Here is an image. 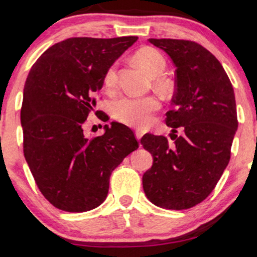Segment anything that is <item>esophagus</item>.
Returning <instances> with one entry per match:
<instances>
[{"label":"esophagus","instance_id":"34e87169","mask_svg":"<svg viewBox=\"0 0 257 257\" xmlns=\"http://www.w3.org/2000/svg\"><path fill=\"white\" fill-rule=\"evenodd\" d=\"M135 137H137L138 140H140L141 137H143V133L139 132V131H137V132H135Z\"/></svg>","mask_w":257,"mask_h":257}]
</instances>
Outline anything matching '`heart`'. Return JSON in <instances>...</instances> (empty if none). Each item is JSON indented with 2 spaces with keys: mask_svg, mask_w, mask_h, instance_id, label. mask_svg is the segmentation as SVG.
I'll use <instances>...</instances> for the list:
<instances>
[{
  "mask_svg": "<svg viewBox=\"0 0 257 257\" xmlns=\"http://www.w3.org/2000/svg\"><path fill=\"white\" fill-rule=\"evenodd\" d=\"M134 61L140 69L147 75L156 78V87L162 91H168L170 83L167 79L158 77L166 71L167 61L163 54L151 47L140 48L134 54ZM105 87L107 90H112L117 85L116 66H111L106 72L104 78ZM159 108L158 101L152 96L146 98H120L112 104L111 112L114 119L134 128L144 129L150 125L152 120V113Z\"/></svg>",
  "mask_w": 257,
  "mask_h": 257,
  "instance_id": "b5f03b06",
  "label": "heart"
}]
</instances>
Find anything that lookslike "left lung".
<instances>
[{"label": "left lung", "mask_w": 257, "mask_h": 257, "mask_svg": "<svg viewBox=\"0 0 257 257\" xmlns=\"http://www.w3.org/2000/svg\"><path fill=\"white\" fill-rule=\"evenodd\" d=\"M149 42L163 49L176 66L174 110L166 114L174 143L162 135L141 138L153 156L143 187L155 205L184 210L213 192L228 164L238 128L234 91L220 61L200 44L172 38Z\"/></svg>", "instance_id": "8db88e82"}]
</instances>
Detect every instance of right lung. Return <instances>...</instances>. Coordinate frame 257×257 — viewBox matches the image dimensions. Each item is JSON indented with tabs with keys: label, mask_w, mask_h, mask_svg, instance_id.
I'll use <instances>...</instances> for the list:
<instances>
[{
	"label": "right lung",
	"mask_w": 257,
	"mask_h": 257,
	"mask_svg": "<svg viewBox=\"0 0 257 257\" xmlns=\"http://www.w3.org/2000/svg\"><path fill=\"white\" fill-rule=\"evenodd\" d=\"M137 40L67 38L47 49L29 72L20 112L24 156L41 193L60 210L83 213L101 204L112 170L139 147L122 123L105 124L100 137L83 133L106 72Z\"/></svg>",
	"instance_id": "add662e5"
}]
</instances>
